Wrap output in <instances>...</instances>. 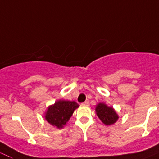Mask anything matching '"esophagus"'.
<instances>
[{
	"instance_id": "obj_1",
	"label": "esophagus",
	"mask_w": 159,
	"mask_h": 159,
	"mask_svg": "<svg viewBox=\"0 0 159 159\" xmlns=\"http://www.w3.org/2000/svg\"><path fill=\"white\" fill-rule=\"evenodd\" d=\"M82 105H84V106H89L90 105V103H89V101H85L84 103H82Z\"/></svg>"
}]
</instances>
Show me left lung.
Masks as SVG:
<instances>
[{
	"instance_id": "8db88e82",
	"label": "left lung",
	"mask_w": 159,
	"mask_h": 159,
	"mask_svg": "<svg viewBox=\"0 0 159 159\" xmlns=\"http://www.w3.org/2000/svg\"><path fill=\"white\" fill-rule=\"evenodd\" d=\"M95 113L101 122L107 126L114 124L119 118L115 109L104 103H99L95 106Z\"/></svg>"
}]
</instances>
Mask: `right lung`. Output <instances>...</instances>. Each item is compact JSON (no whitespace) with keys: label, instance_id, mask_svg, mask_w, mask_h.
<instances>
[{"label":"right lung","instance_id":"add662e5","mask_svg":"<svg viewBox=\"0 0 159 159\" xmlns=\"http://www.w3.org/2000/svg\"><path fill=\"white\" fill-rule=\"evenodd\" d=\"M78 107L79 104L75 101L59 100L55 101L54 104L48 106L44 117L50 125L61 129L66 125L74 110Z\"/></svg>","mask_w":159,"mask_h":159}]
</instances>
